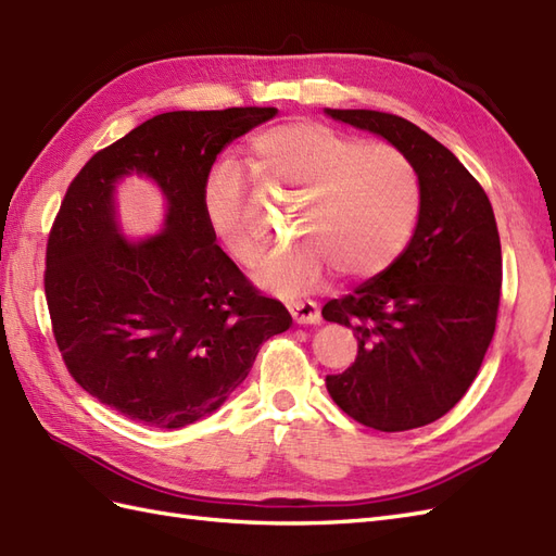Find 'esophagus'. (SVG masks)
<instances>
[{
  "mask_svg": "<svg viewBox=\"0 0 556 556\" xmlns=\"http://www.w3.org/2000/svg\"><path fill=\"white\" fill-rule=\"evenodd\" d=\"M290 316L300 325H316L320 323V308L316 302H294L288 306Z\"/></svg>",
  "mask_w": 556,
  "mask_h": 556,
  "instance_id": "34e87169",
  "label": "esophagus"
}]
</instances>
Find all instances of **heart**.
<instances>
[{
    "label": "heart",
    "instance_id": "1",
    "mask_svg": "<svg viewBox=\"0 0 556 556\" xmlns=\"http://www.w3.org/2000/svg\"><path fill=\"white\" fill-rule=\"evenodd\" d=\"M248 169L274 191L296 195L292 231L302 242L274 252L256 282L280 296L320 288L330 268L372 278L394 264L417 219L415 169L399 148L361 143L316 119H288L250 141ZM202 212L214 238L240 266H254L264 238L248 216V188L236 169L216 167L202 188Z\"/></svg>",
    "mask_w": 556,
    "mask_h": 556
}]
</instances>
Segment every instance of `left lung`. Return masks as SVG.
Returning a JSON list of instances; mask_svg holds the SVG:
<instances>
[{"mask_svg": "<svg viewBox=\"0 0 556 556\" xmlns=\"http://www.w3.org/2000/svg\"><path fill=\"white\" fill-rule=\"evenodd\" d=\"M380 134L408 157L419 181V219L394 264L323 318L346 325L358 356L328 375L330 396L380 431L425 427L467 394L493 340L503 250L491 200L448 148L399 115L328 111Z\"/></svg>", "mask_w": 556, "mask_h": 556, "instance_id": "8db88e82", "label": "left lung"}]
</instances>
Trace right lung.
<instances>
[{"label":"right lung","mask_w":556,"mask_h":556,"mask_svg":"<svg viewBox=\"0 0 556 556\" xmlns=\"http://www.w3.org/2000/svg\"><path fill=\"white\" fill-rule=\"evenodd\" d=\"M276 108L162 113L93 155L65 191L47 240L45 294L67 372L148 427L179 429L231 396L262 342L290 328L210 231L202 188L216 155ZM146 173L168 198L163 233L122 241L112 186Z\"/></svg>","instance_id":"add662e5"}]
</instances>
